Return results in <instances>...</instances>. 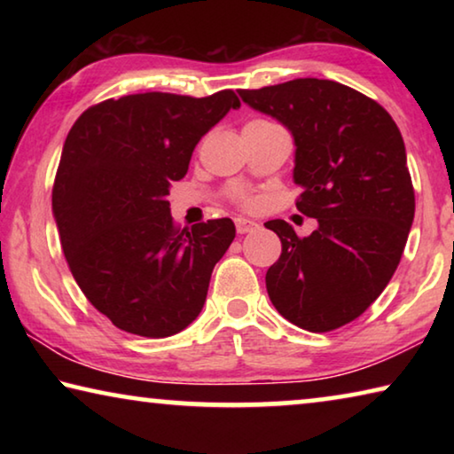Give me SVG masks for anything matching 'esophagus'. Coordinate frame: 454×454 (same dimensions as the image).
<instances>
[{
	"instance_id": "34e87169",
	"label": "esophagus",
	"mask_w": 454,
	"mask_h": 454,
	"mask_svg": "<svg viewBox=\"0 0 454 454\" xmlns=\"http://www.w3.org/2000/svg\"><path fill=\"white\" fill-rule=\"evenodd\" d=\"M234 224H236V232L238 234H248L254 228H258L256 222L254 220H248V218H236Z\"/></svg>"
}]
</instances>
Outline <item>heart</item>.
I'll return each instance as SVG.
<instances>
[{"label":"heart","mask_w":454,"mask_h":454,"mask_svg":"<svg viewBox=\"0 0 454 454\" xmlns=\"http://www.w3.org/2000/svg\"><path fill=\"white\" fill-rule=\"evenodd\" d=\"M232 196H234L236 202H240V204H244V206H250V204H252L250 194H248V192H246L242 186L232 188Z\"/></svg>","instance_id":"heart-1"}]
</instances>
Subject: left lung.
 I'll list each match as a JSON object with an SVG mask.
<instances>
[{
    "instance_id": "left-lung-1",
    "label": "left lung",
    "mask_w": 454,
    "mask_h": 454,
    "mask_svg": "<svg viewBox=\"0 0 454 454\" xmlns=\"http://www.w3.org/2000/svg\"><path fill=\"white\" fill-rule=\"evenodd\" d=\"M294 137L296 208L318 228L298 238L266 222L282 254L266 272L272 304L292 325L328 333L358 318L393 278L414 218L401 129L374 99L333 80L298 78L238 90Z\"/></svg>"
}]
</instances>
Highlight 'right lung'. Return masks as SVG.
I'll use <instances>...</instances> for the list:
<instances>
[{"label": "right lung", "mask_w": 454, "mask_h": 454, "mask_svg": "<svg viewBox=\"0 0 454 454\" xmlns=\"http://www.w3.org/2000/svg\"><path fill=\"white\" fill-rule=\"evenodd\" d=\"M238 107L232 90L145 91L88 107L67 134L51 192L61 250L88 301L120 330L166 338L202 310L234 222L180 230L168 194L202 136Z\"/></svg>", "instance_id": "add662e5"}]
</instances>
